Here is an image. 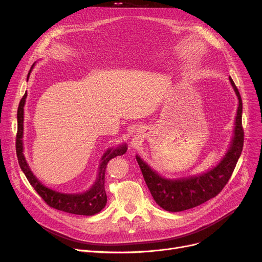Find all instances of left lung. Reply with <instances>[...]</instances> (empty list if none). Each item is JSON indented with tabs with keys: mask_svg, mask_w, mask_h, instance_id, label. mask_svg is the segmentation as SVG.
I'll return each mask as SVG.
<instances>
[{
	"mask_svg": "<svg viewBox=\"0 0 262 262\" xmlns=\"http://www.w3.org/2000/svg\"><path fill=\"white\" fill-rule=\"evenodd\" d=\"M229 81L238 98V108L230 144L215 166L194 176L167 178L152 169L139 155L135 156L155 202L168 212H180L215 197L232 175L242 152L244 132L242 129V99L230 77Z\"/></svg>",
	"mask_w": 262,
	"mask_h": 262,
	"instance_id": "8db88e82",
	"label": "left lung"
}]
</instances>
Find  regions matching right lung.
I'll return each mask as SVG.
<instances>
[{
  "instance_id": "right-lung-1",
  "label": "right lung",
  "mask_w": 262,
  "mask_h": 262,
  "mask_svg": "<svg viewBox=\"0 0 262 262\" xmlns=\"http://www.w3.org/2000/svg\"><path fill=\"white\" fill-rule=\"evenodd\" d=\"M35 64L32 66L28 79L31 74L32 69ZM28 97V93L24 94L21 101L19 103L17 120H18V131H17V140H16V150L20 168L23 173L26 175L27 179L31 183V185L38 193V195L43 199V201L54 209L64 211L67 213L78 214V215H95L100 212V211L106 205V193L104 190V182H105V167L107 162L117 156H121L127 151L128 146L126 143L120 144L117 147H110L106 149V151L101 157L100 162H99V167L97 170V176L92 186L83 193H63L55 190L48 188L42 184L39 179L37 178L34 172L32 171L28 161L24 156L23 151V122H24V105H26V100Z\"/></svg>"
}]
</instances>
